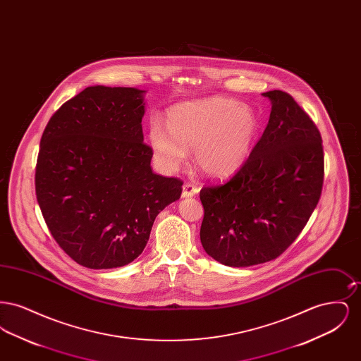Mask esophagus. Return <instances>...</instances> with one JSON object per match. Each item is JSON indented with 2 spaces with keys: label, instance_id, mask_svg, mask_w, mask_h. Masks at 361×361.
I'll return each instance as SVG.
<instances>
[{
  "label": "esophagus",
  "instance_id": "esophagus-1",
  "mask_svg": "<svg viewBox=\"0 0 361 361\" xmlns=\"http://www.w3.org/2000/svg\"><path fill=\"white\" fill-rule=\"evenodd\" d=\"M197 192H199V188H197L196 185H193V184H190V183H185V184L183 185V193H181V196H183V197H192V196H195Z\"/></svg>",
  "mask_w": 361,
  "mask_h": 361
}]
</instances>
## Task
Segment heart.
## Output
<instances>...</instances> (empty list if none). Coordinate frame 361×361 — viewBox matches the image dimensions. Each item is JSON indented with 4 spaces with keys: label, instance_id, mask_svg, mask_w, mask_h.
Returning <instances> with one entry per match:
<instances>
[{
    "label": "heart",
    "instance_id": "heart-1",
    "mask_svg": "<svg viewBox=\"0 0 361 361\" xmlns=\"http://www.w3.org/2000/svg\"><path fill=\"white\" fill-rule=\"evenodd\" d=\"M258 134L256 112L246 104L224 96L173 106L168 123L153 116L149 137L162 169L177 171L195 147V162L209 177L237 172L252 152Z\"/></svg>",
    "mask_w": 361,
    "mask_h": 361
}]
</instances>
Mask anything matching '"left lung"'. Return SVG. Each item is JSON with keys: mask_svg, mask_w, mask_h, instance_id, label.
I'll return each instance as SVG.
<instances>
[{"mask_svg": "<svg viewBox=\"0 0 361 361\" xmlns=\"http://www.w3.org/2000/svg\"><path fill=\"white\" fill-rule=\"evenodd\" d=\"M272 103L249 158L224 183L203 187L200 240L218 262L242 268L279 257L309 222L324 185L322 137L288 93Z\"/></svg>", "mask_w": 361, "mask_h": 361, "instance_id": "8db88e82", "label": "left lung"}]
</instances>
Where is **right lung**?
<instances>
[{
  "instance_id": "right-lung-1",
  "label": "right lung",
  "mask_w": 361,
  "mask_h": 361,
  "mask_svg": "<svg viewBox=\"0 0 361 361\" xmlns=\"http://www.w3.org/2000/svg\"><path fill=\"white\" fill-rule=\"evenodd\" d=\"M145 90L89 86L47 123L36 199L51 235L77 264L111 269L143 252L157 215L183 181L152 171L143 143Z\"/></svg>"
}]
</instances>
